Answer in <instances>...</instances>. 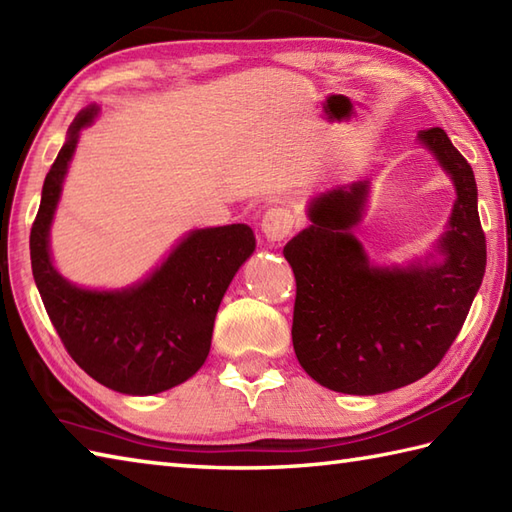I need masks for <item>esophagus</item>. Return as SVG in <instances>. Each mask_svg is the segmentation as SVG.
I'll return each instance as SVG.
<instances>
[{
	"instance_id": "34e87169",
	"label": "esophagus",
	"mask_w": 512,
	"mask_h": 512,
	"mask_svg": "<svg viewBox=\"0 0 512 512\" xmlns=\"http://www.w3.org/2000/svg\"><path fill=\"white\" fill-rule=\"evenodd\" d=\"M295 228V217L284 206L268 209L262 217V233L268 244H281Z\"/></svg>"
}]
</instances>
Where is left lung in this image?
<instances>
[{"instance_id": "obj_1", "label": "left lung", "mask_w": 512, "mask_h": 512, "mask_svg": "<svg viewBox=\"0 0 512 512\" xmlns=\"http://www.w3.org/2000/svg\"><path fill=\"white\" fill-rule=\"evenodd\" d=\"M418 143L455 189L447 228L427 255L374 264L354 228L363 222L372 182L339 184L312 195L310 226L284 246L297 279L292 345L319 385L374 396L429 374L458 336L486 270L477 184L447 132Z\"/></svg>"}]
</instances>
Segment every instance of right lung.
<instances>
[{
  "instance_id": "right-lung-1",
  "label": "right lung",
  "mask_w": 512,
  "mask_h": 512,
  "mask_svg": "<svg viewBox=\"0 0 512 512\" xmlns=\"http://www.w3.org/2000/svg\"><path fill=\"white\" fill-rule=\"evenodd\" d=\"M101 114L88 105L41 189L30 231L35 284L65 350L85 374L118 394L151 396L189 380L211 350L213 323L224 292L255 250L246 224L193 228L143 279L125 288H83L52 262L50 228L81 132Z\"/></svg>"
}]
</instances>
